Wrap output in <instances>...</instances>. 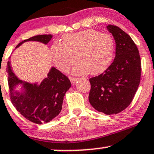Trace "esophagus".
<instances>
[{
	"instance_id": "esophagus-1",
	"label": "esophagus",
	"mask_w": 154,
	"mask_h": 154,
	"mask_svg": "<svg viewBox=\"0 0 154 154\" xmlns=\"http://www.w3.org/2000/svg\"><path fill=\"white\" fill-rule=\"evenodd\" d=\"M69 80H70L72 84H74L77 80H79V78H77V77H69Z\"/></svg>"
}]
</instances>
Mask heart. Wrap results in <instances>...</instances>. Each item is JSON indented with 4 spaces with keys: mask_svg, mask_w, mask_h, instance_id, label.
<instances>
[{
    "mask_svg": "<svg viewBox=\"0 0 154 154\" xmlns=\"http://www.w3.org/2000/svg\"><path fill=\"white\" fill-rule=\"evenodd\" d=\"M115 52V42L112 36L88 29L66 35L62 45L55 43L50 49L55 66L65 72L75 61L78 63L73 69L77 74L88 72L97 74L110 65Z\"/></svg>",
    "mask_w": 154,
    "mask_h": 154,
    "instance_id": "obj_1",
    "label": "heart"
}]
</instances>
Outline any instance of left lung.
I'll list each match as a JSON object with an SVG mask.
<instances>
[{
	"instance_id": "8db88e82",
	"label": "left lung",
	"mask_w": 154,
	"mask_h": 154,
	"mask_svg": "<svg viewBox=\"0 0 154 154\" xmlns=\"http://www.w3.org/2000/svg\"><path fill=\"white\" fill-rule=\"evenodd\" d=\"M116 44V56L111 65L89 81L88 99L91 106L106 115L117 114L131 104L141 76V60L131 38L119 27L109 25Z\"/></svg>"
}]
</instances>
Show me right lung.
Here are the masks:
<instances>
[{
    "label": "right lung",
    "mask_w": 154,
    "mask_h": 154,
    "mask_svg": "<svg viewBox=\"0 0 154 154\" xmlns=\"http://www.w3.org/2000/svg\"><path fill=\"white\" fill-rule=\"evenodd\" d=\"M51 34L38 35L18 44L36 41L47 45L51 40ZM8 83L11 103L23 117L37 124L47 123L60 112L63 97L71 87L69 79L63 73L52 67L46 78L40 84L29 83L16 77L11 70L10 61L7 66ZM17 85H22V92L14 90Z\"/></svg>",
    "instance_id": "add662e5"
}]
</instances>
